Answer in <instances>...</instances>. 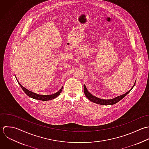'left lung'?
Wrapping results in <instances>:
<instances>
[{"label":"left lung","mask_w":149,"mask_h":149,"mask_svg":"<svg viewBox=\"0 0 149 149\" xmlns=\"http://www.w3.org/2000/svg\"><path fill=\"white\" fill-rule=\"evenodd\" d=\"M136 83V81L135 82L134 85H133V86L131 88V89L128 91L127 93L121 95L120 96H118L117 97H116L115 98L111 99H100L98 98L95 96H93V95H92L87 89L86 86L85 85H84V93L85 95L86 96V97L91 102L98 104H102V105H113L114 104L117 103H118L119 101H120L121 99H123L125 96H126L133 89V88L134 87Z\"/></svg>","instance_id":"1"}]
</instances>
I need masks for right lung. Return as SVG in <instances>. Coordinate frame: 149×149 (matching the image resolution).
<instances>
[{
    "mask_svg": "<svg viewBox=\"0 0 149 149\" xmlns=\"http://www.w3.org/2000/svg\"><path fill=\"white\" fill-rule=\"evenodd\" d=\"M17 79V78H16ZM17 81L18 83V84L19 85V86L21 87L22 89L23 90V91L28 96H29L30 97L32 98V99H36V100H42V101H47V100H52L56 97H57L60 94V93L62 91V89H63V87L58 91L56 93H54V94H52V95H39V94H37L36 93H34V92H32L29 90H28L27 89H26L25 88H24V86H22L21 84L18 82V81L17 80Z\"/></svg>",
    "mask_w": 149,
    "mask_h": 149,
    "instance_id": "obj_1",
    "label": "right lung"
}]
</instances>
